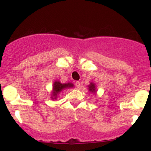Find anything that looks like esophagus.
<instances>
[{
	"label": "esophagus",
	"instance_id": "esophagus-1",
	"mask_svg": "<svg viewBox=\"0 0 151 151\" xmlns=\"http://www.w3.org/2000/svg\"><path fill=\"white\" fill-rule=\"evenodd\" d=\"M75 84H76V86H77V88H80V86H81V83H80V81H76Z\"/></svg>",
	"mask_w": 151,
	"mask_h": 151
}]
</instances>
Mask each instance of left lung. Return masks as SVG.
I'll return each mask as SVG.
<instances>
[{"instance_id":"8db88e82","label":"left lung","mask_w":151,"mask_h":151,"mask_svg":"<svg viewBox=\"0 0 151 151\" xmlns=\"http://www.w3.org/2000/svg\"><path fill=\"white\" fill-rule=\"evenodd\" d=\"M87 86H88V89H89V91H90V92H91L93 93H96L97 90H96V84H95L94 83L90 82V84Z\"/></svg>"}]
</instances>
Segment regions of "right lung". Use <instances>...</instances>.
<instances>
[{"instance_id":"1","label":"right lung","mask_w":151,"mask_h":151,"mask_svg":"<svg viewBox=\"0 0 151 151\" xmlns=\"http://www.w3.org/2000/svg\"><path fill=\"white\" fill-rule=\"evenodd\" d=\"M72 87H74V84L71 82L62 84L60 81H55L52 85V91L51 99L52 100L57 99L59 93H61V91H63V90Z\"/></svg>"}]
</instances>
